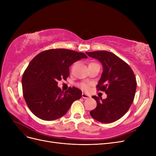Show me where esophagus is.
I'll use <instances>...</instances> for the list:
<instances>
[{
	"mask_svg": "<svg viewBox=\"0 0 156 156\" xmlns=\"http://www.w3.org/2000/svg\"><path fill=\"white\" fill-rule=\"evenodd\" d=\"M82 98L84 99H88L89 98H90V96H89L88 94H87L85 93H83L82 94Z\"/></svg>",
	"mask_w": 156,
	"mask_h": 156,
	"instance_id": "1",
	"label": "esophagus"
}]
</instances>
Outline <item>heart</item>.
<instances>
[{
  "label": "heart",
  "instance_id": "b5f03b06",
  "mask_svg": "<svg viewBox=\"0 0 156 156\" xmlns=\"http://www.w3.org/2000/svg\"><path fill=\"white\" fill-rule=\"evenodd\" d=\"M90 64H94V63L92 62ZM80 87H81V89H83V90H85V91H88V90L90 89V85L88 84H87V83L80 84Z\"/></svg>",
  "mask_w": 156,
  "mask_h": 156
}]
</instances>
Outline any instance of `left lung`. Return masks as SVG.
<instances>
[{
	"mask_svg": "<svg viewBox=\"0 0 156 156\" xmlns=\"http://www.w3.org/2000/svg\"><path fill=\"white\" fill-rule=\"evenodd\" d=\"M101 63L103 72L98 82V90L105 92L106 99L92 96L97 107L90 112L94 119L102 123H111L120 119L133 101L136 82L133 70L124 60L106 51L86 52Z\"/></svg>",
	"mask_w": 156,
	"mask_h": 156,
	"instance_id": "left-lung-1",
	"label": "left lung"
}]
</instances>
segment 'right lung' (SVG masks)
Returning <instances> with one entry per match:
<instances>
[{
    "instance_id": "1",
    "label": "right lung",
    "mask_w": 156,
    "mask_h": 156,
    "mask_svg": "<svg viewBox=\"0 0 156 156\" xmlns=\"http://www.w3.org/2000/svg\"><path fill=\"white\" fill-rule=\"evenodd\" d=\"M83 53L65 49L41 52L29 63L22 77L23 96L31 112L44 120H55L68 112L72 103L81 98L82 92L73 87L62 91L58 81L66 79L69 67L87 58Z\"/></svg>"
}]
</instances>
